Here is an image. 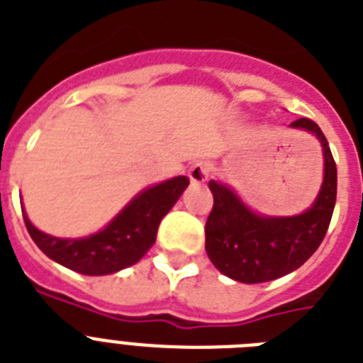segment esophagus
I'll return each instance as SVG.
<instances>
[{
    "label": "esophagus",
    "instance_id": "1",
    "mask_svg": "<svg viewBox=\"0 0 363 363\" xmlns=\"http://www.w3.org/2000/svg\"><path fill=\"white\" fill-rule=\"evenodd\" d=\"M209 172H211V167H209L206 161H199V163H194L193 167H191V170H189V178H191V182L193 184H203L206 179L209 178Z\"/></svg>",
    "mask_w": 363,
    "mask_h": 363
}]
</instances>
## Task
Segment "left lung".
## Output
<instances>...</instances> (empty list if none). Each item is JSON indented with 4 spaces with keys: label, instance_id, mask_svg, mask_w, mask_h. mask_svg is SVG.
<instances>
[{
    "label": "left lung",
    "instance_id": "obj_1",
    "mask_svg": "<svg viewBox=\"0 0 363 363\" xmlns=\"http://www.w3.org/2000/svg\"><path fill=\"white\" fill-rule=\"evenodd\" d=\"M291 128L311 131L325 154L321 193L308 211L296 217H259L228 187L209 182L213 208L206 220V252L218 271L238 282H269L298 269L319 248L330 224L337 170L328 140L310 118H298Z\"/></svg>",
    "mask_w": 363,
    "mask_h": 363
}]
</instances>
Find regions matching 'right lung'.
I'll list each match as a JSON object with an SVG mask.
<instances>
[{
    "label": "right lung",
    "instance_id": "add662e5",
    "mask_svg": "<svg viewBox=\"0 0 363 363\" xmlns=\"http://www.w3.org/2000/svg\"><path fill=\"white\" fill-rule=\"evenodd\" d=\"M189 178L178 176L150 187L131 200L106 230L85 239H59L40 232L23 213L26 228L37 247L53 262L81 274H111L137 263L157 238L161 218L182 196Z\"/></svg>",
    "mask_w": 363,
    "mask_h": 363
}]
</instances>
